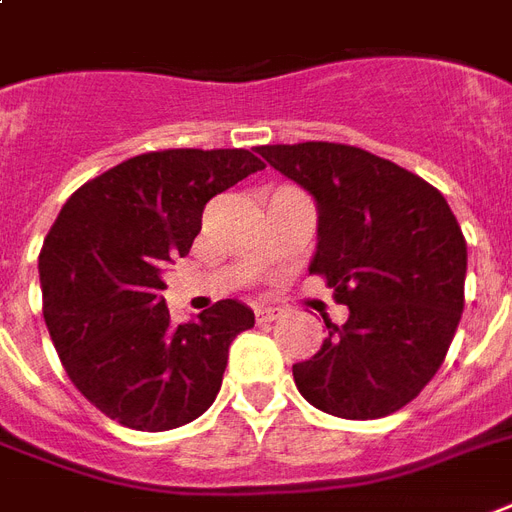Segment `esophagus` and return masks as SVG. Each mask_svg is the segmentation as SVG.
I'll use <instances>...</instances> for the list:
<instances>
[{
    "label": "esophagus",
    "mask_w": 512,
    "mask_h": 512,
    "mask_svg": "<svg viewBox=\"0 0 512 512\" xmlns=\"http://www.w3.org/2000/svg\"><path fill=\"white\" fill-rule=\"evenodd\" d=\"M255 317H257V322H273V319L282 317V311H279V308H273V306H257Z\"/></svg>",
    "instance_id": "1"
}]
</instances>
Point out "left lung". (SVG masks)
<instances>
[{"instance_id": "1", "label": "left lung", "mask_w": 512, "mask_h": 512, "mask_svg": "<svg viewBox=\"0 0 512 512\" xmlns=\"http://www.w3.org/2000/svg\"><path fill=\"white\" fill-rule=\"evenodd\" d=\"M314 195L319 244L308 271L349 306L341 327L292 365L298 392L338 419H381L432 381L464 308L467 241L438 187L338 142L257 147Z\"/></svg>"}]
</instances>
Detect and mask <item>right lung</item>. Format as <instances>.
Returning <instances> with one entry per match:
<instances>
[{
    "mask_svg": "<svg viewBox=\"0 0 512 512\" xmlns=\"http://www.w3.org/2000/svg\"><path fill=\"white\" fill-rule=\"evenodd\" d=\"M265 169L249 150H155L77 187L39 252L42 317L80 395L123 427L166 432L214 403L255 314L220 300L171 325L163 265L185 257L217 193Z\"/></svg>",
    "mask_w": 512,
    "mask_h": 512,
    "instance_id": "obj_1",
    "label": "right lung"
}]
</instances>
